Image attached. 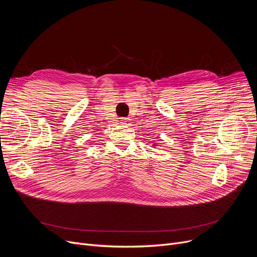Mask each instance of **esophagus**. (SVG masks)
Segmentation results:
<instances>
[{
	"label": "esophagus",
	"mask_w": 257,
	"mask_h": 257,
	"mask_svg": "<svg viewBox=\"0 0 257 257\" xmlns=\"http://www.w3.org/2000/svg\"><path fill=\"white\" fill-rule=\"evenodd\" d=\"M121 124H124L125 126L131 125V119L130 118H123L121 119Z\"/></svg>",
	"instance_id": "obj_1"
}]
</instances>
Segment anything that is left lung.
<instances>
[{"mask_svg": "<svg viewBox=\"0 0 257 257\" xmlns=\"http://www.w3.org/2000/svg\"><path fill=\"white\" fill-rule=\"evenodd\" d=\"M152 146H153V147H156L157 145H155V143H153V145H152Z\"/></svg>", "mask_w": 257, "mask_h": 257, "instance_id": "1", "label": "left lung"}]
</instances>
